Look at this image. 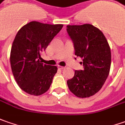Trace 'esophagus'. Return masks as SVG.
Returning <instances> with one entry per match:
<instances>
[{
  "label": "esophagus",
  "instance_id": "1",
  "mask_svg": "<svg viewBox=\"0 0 125 125\" xmlns=\"http://www.w3.org/2000/svg\"><path fill=\"white\" fill-rule=\"evenodd\" d=\"M58 68L61 69V70H63V69H64V68H65V67L62 66H58Z\"/></svg>",
  "mask_w": 125,
  "mask_h": 125
}]
</instances>
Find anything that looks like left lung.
Returning a JSON list of instances; mask_svg holds the SVG:
<instances>
[{"instance_id": "left-lung-1", "label": "left lung", "mask_w": 125, "mask_h": 125, "mask_svg": "<svg viewBox=\"0 0 125 125\" xmlns=\"http://www.w3.org/2000/svg\"><path fill=\"white\" fill-rule=\"evenodd\" d=\"M66 30L84 68L75 71L74 77L67 81L68 86L77 97H91L101 89L109 74L110 46L101 30L93 25H67Z\"/></svg>"}]
</instances>
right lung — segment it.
Here are the masks:
<instances>
[{
  "mask_svg": "<svg viewBox=\"0 0 125 125\" xmlns=\"http://www.w3.org/2000/svg\"><path fill=\"white\" fill-rule=\"evenodd\" d=\"M62 28V24L32 21L16 34L10 52L11 71L19 86L28 94L41 95L50 88L57 67L43 64L41 53Z\"/></svg>",
  "mask_w": 125,
  "mask_h": 125,
  "instance_id": "right-lung-1",
  "label": "right lung"
}]
</instances>
